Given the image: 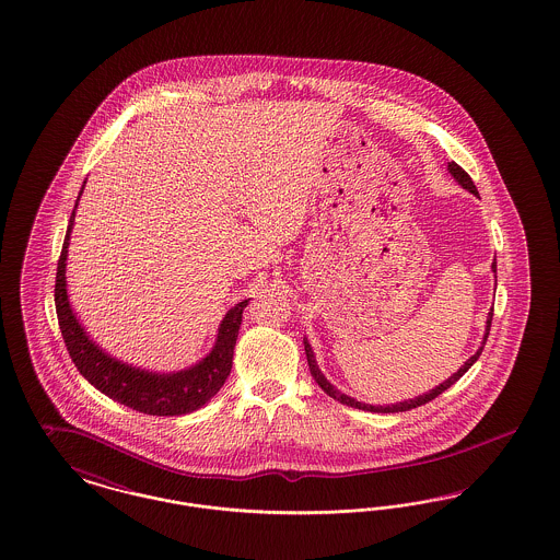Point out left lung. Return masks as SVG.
<instances>
[{"label": "left lung", "instance_id": "8db88e82", "mask_svg": "<svg viewBox=\"0 0 560 560\" xmlns=\"http://www.w3.org/2000/svg\"><path fill=\"white\" fill-rule=\"evenodd\" d=\"M447 171H450V175L454 177V179L458 180V185L463 187V189H467L469 194L472 196H477V187H475V183L470 180L469 175L456 164V162H447ZM493 272H495V258H493L492 262ZM492 316L493 311L488 313V320H486V336H483V341H481V346H479V350L470 357L452 377H447L444 383H440V385H435L433 389H429L427 394L423 396H417V398H412V400H404L400 404H392V406H373V404H362L359 400H354V398H350V396H346V394H341L339 389H336V385H331L327 377L320 373V369H318V364H316V357H314L313 348H311V343H308V339L304 337V350H306V359H308V369H311V375H313L314 381L318 383V387L327 394V396H331L334 400L337 402L346 404V406H352V408H359V410H369V412H404V410H410V408H417V406H423V404L431 402L433 398H438L442 392H446L447 387H452L456 381L460 380L467 371H469L470 366L477 362V359L481 357V352H483V346H486V341H488V336H490V327H492Z\"/></svg>", "mask_w": 560, "mask_h": 560}]
</instances>
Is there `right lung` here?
Returning a JSON list of instances; mask_svg holds the SVG:
<instances>
[{
    "mask_svg": "<svg viewBox=\"0 0 560 560\" xmlns=\"http://www.w3.org/2000/svg\"><path fill=\"white\" fill-rule=\"evenodd\" d=\"M83 187L79 191V198L83 194ZM77 206L79 200L74 203V210L68 223L67 237H65V246H62L58 272H56V291H54L58 325L74 366L95 389L143 415L179 417V415L198 410L219 394V389L223 387L224 381L231 373L242 314L249 300L235 304L229 313L224 314L212 350L200 362L187 369L173 371V373H156V371H145L133 364H127L122 360L114 359L91 339L68 302V244H70V231L74 224Z\"/></svg>",
    "mask_w": 560,
    "mask_h": 560,
    "instance_id": "add662e5",
    "label": "right lung"
}]
</instances>
